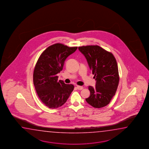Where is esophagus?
<instances>
[{"instance_id": "obj_1", "label": "esophagus", "mask_w": 149, "mask_h": 149, "mask_svg": "<svg viewBox=\"0 0 149 149\" xmlns=\"http://www.w3.org/2000/svg\"><path fill=\"white\" fill-rule=\"evenodd\" d=\"M77 88L78 89V90H82L84 89V87L83 86H77Z\"/></svg>"}]
</instances>
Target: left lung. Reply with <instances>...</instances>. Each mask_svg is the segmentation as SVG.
I'll return each mask as SVG.
<instances>
[{"instance_id":"1","label":"left lung","mask_w":149,"mask_h":149,"mask_svg":"<svg viewBox=\"0 0 149 149\" xmlns=\"http://www.w3.org/2000/svg\"><path fill=\"white\" fill-rule=\"evenodd\" d=\"M85 56L94 78L96 87H88L91 95L86 102L95 108L105 107L115 95L120 77L116 58L111 52L98 45L78 47Z\"/></svg>"}]
</instances>
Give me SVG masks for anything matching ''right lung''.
Instances as JSON below:
<instances>
[{"instance_id":"obj_1","label":"right lung","mask_w":149,"mask_h":149,"mask_svg":"<svg viewBox=\"0 0 149 149\" xmlns=\"http://www.w3.org/2000/svg\"><path fill=\"white\" fill-rule=\"evenodd\" d=\"M77 48L61 43L53 44L42 52L35 64L33 72L35 90L41 102L49 108L62 106L74 89L73 85L58 81L57 74L63 69L65 59Z\"/></svg>"}]
</instances>
